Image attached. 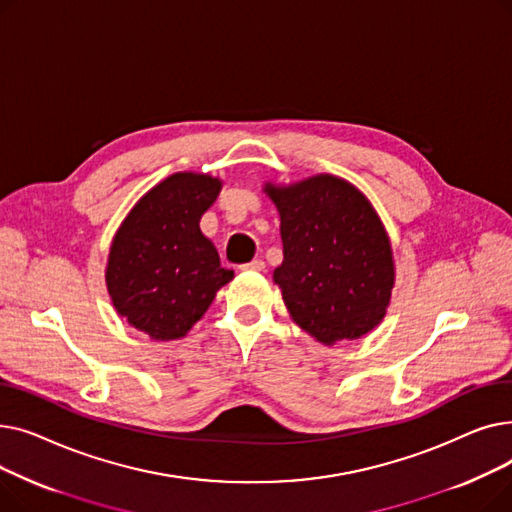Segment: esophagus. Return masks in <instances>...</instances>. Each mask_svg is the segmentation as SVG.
<instances>
[{
	"mask_svg": "<svg viewBox=\"0 0 512 512\" xmlns=\"http://www.w3.org/2000/svg\"><path fill=\"white\" fill-rule=\"evenodd\" d=\"M242 270H249V272H263L265 270V263L261 259H253L251 263L242 265Z\"/></svg>",
	"mask_w": 512,
	"mask_h": 512,
	"instance_id": "1",
	"label": "esophagus"
}]
</instances>
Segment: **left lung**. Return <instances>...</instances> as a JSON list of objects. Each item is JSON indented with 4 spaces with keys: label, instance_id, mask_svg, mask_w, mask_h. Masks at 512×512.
<instances>
[{
    "label": "left lung",
    "instance_id": "obj_1",
    "mask_svg": "<svg viewBox=\"0 0 512 512\" xmlns=\"http://www.w3.org/2000/svg\"><path fill=\"white\" fill-rule=\"evenodd\" d=\"M263 193L280 213L284 261L274 282L294 324L326 346L380 326L396 267L390 236L371 201L332 174L265 182Z\"/></svg>",
    "mask_w": 512,
    "mask_h": 512
}]
</instances>
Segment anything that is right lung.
Wrapping results in <instances>:
<instances>
[{
	"label": "right lung",
	"mask_w": 512,
	"mask_h": 512,
	"mask_svg": "<svg viewBox=\"0 0 512 512\" xmlns=\"http://www.w3.org/2000/svg\"><path fill=\"white\" fill-rule=\"evenodd\" d=\"M222 184L209 174L176 172L134 203L114 234L107 292L118 315L151 340L184 338L234 278L199 228Z\"/></svg>",
	"instance_id": "1"
}]
</instances>
